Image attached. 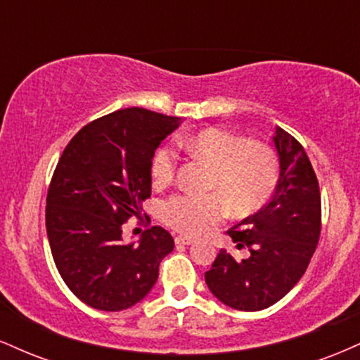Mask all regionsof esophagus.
<instances>
[{
	"instance_id": "obj_1",
	"label": "esophagus",
	"mask_w": 360,
	"mask_h": 360,
	"mask_svg": "<svg viewBox=\"0 0 360 360\" xmlns=\"http://www.w3.org/2000/svg\"><path fill=\"white\" fill-rule=\"evenodd\" d=\"M193 242H194L193 238L183 237V235H179V237H176V243H177V245H191Z\"/></svg>"
}]
</instances>
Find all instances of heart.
<instances>
[{"label": "heart", "mask_w": 360, "mask_h": 360, "mask_svg": "<svg viewBox=\"0 0 360 360\" xmlns=\"http://www.w3.org/2000/svg\"><path fill=\"white\" fill-rule=\"evenodd\" d=\"M177 147L208 164V189L220 193L238 212H254L266 205L278 186L279 164L274 152L225 128H201L177 139ZM176 167V152L171 147L157 148L150 164L154 184L171 183ZM225 213L226 205L218 194H184L162 205L164 221L186 235L208 232Z\"/></svg>", "instance_id": "heart-1"}]
</instances>
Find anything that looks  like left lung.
I'll return each mask as SVG.
<instances>
[{"label":"left lung","mask_w":360,"mask_h":360,"mask_svg":"<svg viewBox=\"0 0 360 360\" xmlns=\"http://www.w3.org/2000/svg\"><path fill=\"white\" fill-rule=\"evenodd\" d=\"M272 142L281 169L274 196L229 230L250 255L237 262L221 249L205 274L214 298L240 311L269 308L286 296L307 271L320 238V188L307 152L279 127Z\"/></svg>","instance_id":"obj_1"}]
</instances>
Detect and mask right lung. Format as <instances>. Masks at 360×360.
Segmentation results:
<instances>
[{
    "mask_svg": "<svg viewBox=\"0 0 360 360\" xmlns=\"http://www.w3.org/2000/svg\"><path fill=\"white\" fill-rule=\"evenodd\" d=\"M181 118L125 108L82 127L62 152L47 193L45 226L60 278L91 308L122 311L142 301L174 249L162 226L123 243L122 225L152 193L155 148Z\"/></svg>",
    "mask_w": 360,
    "mask_h": 360,
    "instance_id": "add662e5",
    "label": "right lung"
}]
</instances>
